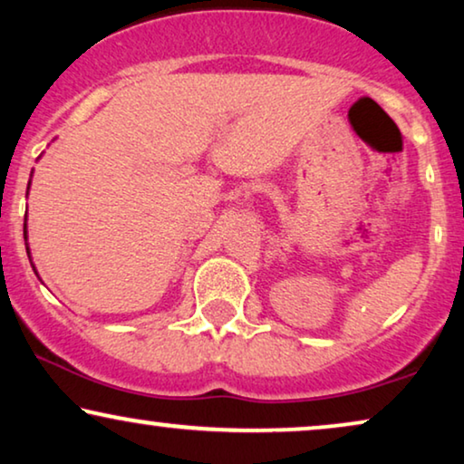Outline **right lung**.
<instances>
[{
  "mask_svg": "<svg viewBox=\"0 0 464 464\" xmlns=\"http://www.w3.org/2000/svg\"><path fill=\"white\" fill-rule=\"evenodd\" d=\"M24 227H27V226H24ZM23 232H24V237H27V230H23ZM27 253H29V251H27Z\"/></svg>",
  "mask_w": 464,
  "mask_h": 464,
  "instance_id": "add662e5",
  "label": "right lung"
}]
</instances>
